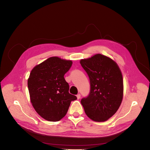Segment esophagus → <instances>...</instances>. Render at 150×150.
Returning <instances> with one entry per match:
<instances>
[{
  "instance_id": "esophagus-1",
  "label": "esophagus",
  "mask_w": 150,
  "mask_h": 150,
  "mask_svg": "<svg viewBox=\"0 0 150 150\" xmlns=\"http://www.w3.org/2000/svg\"><path fill=\"white\" fill-rule=\"evenodd\" d=\"M80 96H81V95H80V93L77 94V95H76V97H77V98H78V99H80Z\"/></svg>"
}]
</instances>
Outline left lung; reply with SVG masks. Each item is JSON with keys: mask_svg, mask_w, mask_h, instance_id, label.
Listing matches in <instances>:
<instances>
[{"mask_svg": "<svg viewBox=\"0 0 150 150\" xmlns=\"http://www.w3.org/2000/svg\"><path fill=\"white\" fill-rule=\"evenodd\" d=\"M88 75L90 90L81 103L88 117L105 122L117 112L123 99V76L117 64L109 57L96 54L80 60Z\"/></svg>", "mask_w": 150, "mask_h": 150, "instance_id": "left-lung-1", "label": "left lung"}]
</instances>
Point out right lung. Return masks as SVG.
Wrapping results in <instances>:
<instances>
[{
	"label": "right lung",
	"mask_w": 150,
	"mask_h": 150,
	"mask_svg": "<svg viewBox=\"0 0 150 150\" xmlns=\"http://www.w3.org/2000/svg\"><path fill=\"white\" fill-rule=\"evenodd\" d=\"M72 65L71 60L53 57L35 66L28 79L31 103L40 117L50 122L64 118L71 101L76 96L69 93L65 74Z\"/></svg>",
	"instance_id": "obj_1"
}]
</instances>
